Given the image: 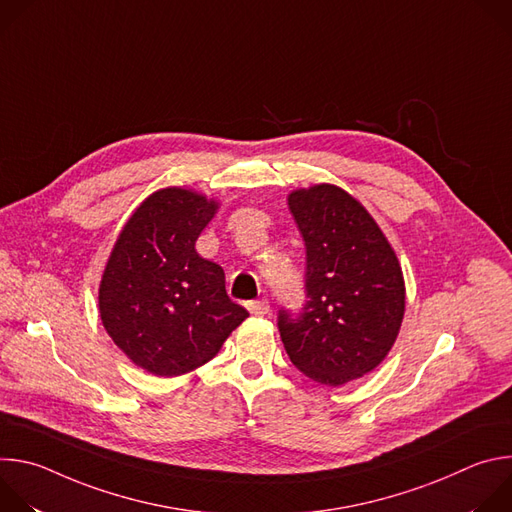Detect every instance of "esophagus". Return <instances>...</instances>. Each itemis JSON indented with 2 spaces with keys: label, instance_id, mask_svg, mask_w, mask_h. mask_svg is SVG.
Wrapping results in <instances>:
<instances>
[{
  "label": "esophagus",
  "instance_id": "1",
  "mask_svg": "<svg viewBox=\"0 0 512 512\" xmlns=\"http://www.w3.org/2000/svg\"><path fill=\"white\" fill-rule=\"evenodd\" d=\"M247 310H249L253 316H265V314H269V302H267V300L249 302V304H247Z\"/></svg>",
  "mask_w": 512,
  "mask_h": 512
}]
</instances>
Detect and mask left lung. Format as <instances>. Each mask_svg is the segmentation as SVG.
I'll list each match as a JSON object with an SVG mask.
<instances>
[{
    "label": "left lung",
    "instance_id": "left-lung-1",
    "mask_svg": "<svg viewBox=\"0 0 512 512\" xmlns=\"http://www.w3.org/2000/svg\"><path fill=\"white\" fill-rule=\"evenodd\" d=\"M306 245V304L279 312L289 360L306 377L342 387L375 371L405 316L401 263L371 212L334 184L287 194Z\"/></svg>",
    "mask_w": 512,
    "mask_h": 512
}]
</instances>
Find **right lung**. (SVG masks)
<instances>
[{
	"label": "right lung",
	"mask_w": 512,
	"mask_h": 512,
	"mask_svg": "<svg viewBox=\"0 0 512 512\" xmlns=\"http://www.w3.org/2000/svg\"><path fill=\"white\" fill-rule=\"evenodd\" d=\"M218 202L168 186L121 229L99 283V316L117 348L156 377L190 373L216 356L249 316L225 289L221 265L196 253Z\"/></svg>",
	"instance_id": "1"
}]
</instances>
